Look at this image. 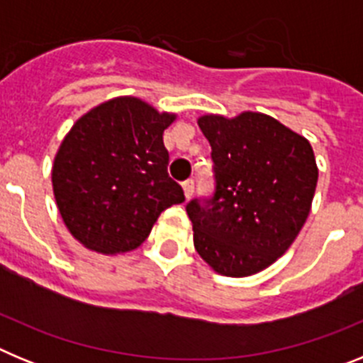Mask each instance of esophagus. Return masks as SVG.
<instances>
[{
    "mask_svg": "<svg viewBox=\"0 0 363 363\" xmlns=\"http://www.w3.org/2000/svg\"><path fill=\"white\" fill-rule=\"evenodd\" d=\"M184 192H185V198H191L192 196V192H194V179H185L184 184Z\"/></svg>",
    "mask_w": 363,
    "mask_h": 363,
    "instance_id": "34e87169",
    "label": "esophagus"
}]
</instances>
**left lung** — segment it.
<instances>
[{
    "instance_id": "8db88e82",
    "label": "left lung",
    "mask_w": 363,
    "mask_h": 363,
    "mask_svg": "<svg viewBox=\"0 0 363 363\" xmlns=\"http://www.w3.org/2000/svg\"><path fill=\"white\" fill-rule=\"evenodd\" d=\"M198 125L211 143L214 194L187 203L194 249L220 274L251 277L289 249L309 216L313 147L259 112L207 114Z\"/></svg>"
}]
</instances>
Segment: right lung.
Segmentation results:
<instances>
[{"instance_id":"add662e5","label":"right lung","mask_w":363,"mask_h":363,"mask_svg":"<svg viewBox=\"0 0 363 363\" xmlns=\"http://www.w3.org/2000/svg\"><path fill=\"white\" fill-rule=\"evenodd\" d=\"M174 118L142 99L116 98L72 125L54 158L52 187L67 229L86 249L133 251L163 211L185 201L163 145Z\"/></svg>"}]
</instances>
